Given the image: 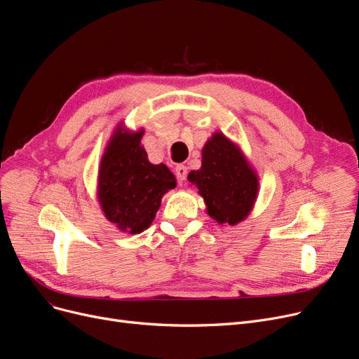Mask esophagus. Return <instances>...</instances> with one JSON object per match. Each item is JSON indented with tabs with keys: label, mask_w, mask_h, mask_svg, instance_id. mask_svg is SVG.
I'll list each match as a JSON object with an SVG mask.
<instances>
[{
	"label": "esophagus",
	"mask_w": 359,
	"mask_h": 359,
	"mask_svg": "<svg viewBox=\"0 0 359 359\" xmlns=\"http://www.w3.org/2000/svg\"><path fill=\"white\" fill-rule=\"evenodd\" d=\"M176 176L179 177V180H184L186 176H188V167L180 164L176 167Z\"/></svg>",
	"instance_id": "obj_1"
}]
</instances>
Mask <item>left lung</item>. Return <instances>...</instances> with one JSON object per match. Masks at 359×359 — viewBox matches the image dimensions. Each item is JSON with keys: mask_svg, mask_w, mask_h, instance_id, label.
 <instances>
[{"mask_svg": "<svg viewBox=\"0 0 359 359\" xmlns=\"http://www.w3.org/2000/svg\"><path fill=\"white\" fill-rule=\"evenodd\" d=\"M188 180L204 198L207 214L218 224L236 226L251 214L258 196L259 179L245 154L233 141L215 132L202 148L199 170Z\"/></svg>", "mask_w": 359, "mask_h": 359, "instance_id": "1", "label": "left lung"}]
</instances>
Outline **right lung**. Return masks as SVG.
<instances>
[{
  "label": "right lung",
  "mask_w": 359,
  "mask_h": 359,
  "mask_svg": "<svg viewBox=\"0 0 359 359\" xmlns=\"http://www.w3.org/2000/svg\"><path fill=\"white\" fill-rule=\"evenodd\" d=\"M144 129L123 123L114 129L101 157L97 195L101 210L120 231L136 235L148 229L161 198L176 188V177L164 164H152L141 145Z\"/></svg>",
  "instance_id": "right-lung-1"
}]
</instances>
